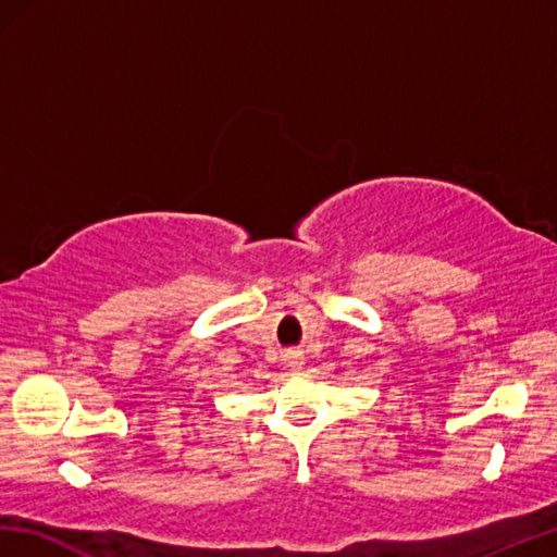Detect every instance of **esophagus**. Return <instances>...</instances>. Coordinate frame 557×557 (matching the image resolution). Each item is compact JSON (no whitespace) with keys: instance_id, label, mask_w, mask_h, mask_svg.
Wrapping results in <instances>:
<instances>
[{"instance_id":"obj_1","label":"esophagus","mask_w":557,"mask_h":557,"mask_svg":"<svg viewBox=\"0 0 557 557\" xmlns=\"http://www.w3.org/2000/svg\"><path fill=\"white\" fill-rule=\"evenodd\" d=\"M299 366H301V360L294 358V360H292V368H299Z\"/></svg>"}]
</instances>
